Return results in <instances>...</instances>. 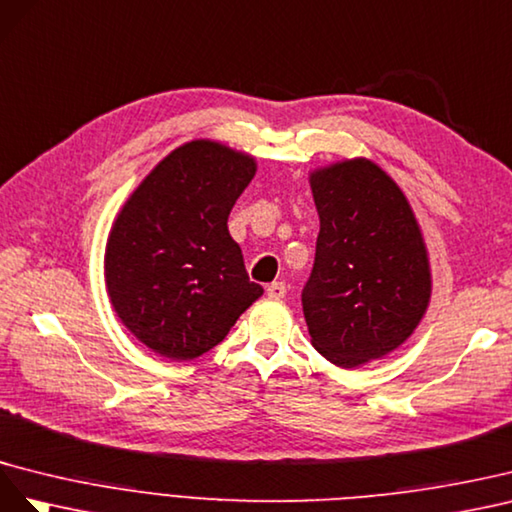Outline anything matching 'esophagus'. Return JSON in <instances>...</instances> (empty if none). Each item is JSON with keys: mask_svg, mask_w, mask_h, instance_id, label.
<instances>
[{"mask_svg": "<svg viewBox=\"0 0 512 512\" xmlns=\"http://www.w3.org/2000/svg\"><path fill=\"white\" fill-rule=\"evenodd\" d=\"M266 294L272 300H281L287 294V287H285V283H270L268 289H266Z\"/></svg>", "mask_w": 512, "mask_h": 512, "instance_id": "obj_1", "label": "esophagus"}]
</instances>
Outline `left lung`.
<instances>
[{"mask_svg":"<svg viewBox=\"0 0 512 512\" xmlns=\"http://www.w3.org/2000/svg\"><path fill=\"white\" fill-rule=\"evenodd\" d=\"M319 236L302 311L317 352L341 369L384 358L425 317L431 266L410 201L369 158L311 171Z\"/></svg>","mask_w":512,"mask_h":512,"instance_id":"8db88e82","label":"left lung"}]
</instances>
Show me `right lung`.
<instances>
[{
  "mask_svg": "<svg viewBox=\"0 0 512 512\" xmlns=\"http://www.w3.org/2000/svg\"><path fill=\"white\" fill-rule=\"evenodd\" d=\"M251 154L195 139L145 175L113 221L105 283L113 311L154 354L193 360L221 343L264 289L229 236Z\"/></svg>",
  "mask_w": 512,
  "mask_h": 512,
  "instance_id": "right-lung-1",
  "label": "right lung"
}]
</instances>
